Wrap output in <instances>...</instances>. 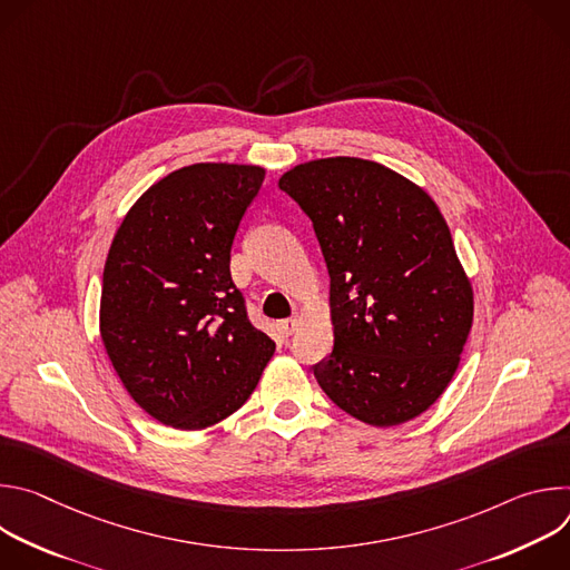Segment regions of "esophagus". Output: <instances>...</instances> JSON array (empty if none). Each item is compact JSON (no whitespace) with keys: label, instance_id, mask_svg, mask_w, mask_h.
<instances>
[{"label":"esophagus","instance_id":"obj_1","mask_svg":"<svg viewBox=\"0 0 570 570\" xmlns=\"http://www.w3.org/2000/svg\"><path fill=\"white\" fill-rule=\"evenodd\" d=\"M297 327H299V320H297V317H286V320L279 322V330H282L286 336H291Z\"/></svg>","mask_w":570,"mask_h":570}]
</instances>
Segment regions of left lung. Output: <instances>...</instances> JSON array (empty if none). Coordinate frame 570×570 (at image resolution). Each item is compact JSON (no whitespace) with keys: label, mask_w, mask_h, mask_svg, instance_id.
<instances>
[{"label":"left lung","mask_w":570,"mask_h":570,"mask_svg":"<svg viewBox=\"0 0 570 570\" xmlns=\"http://www.w3.org/2000/svg\"><path fill=\"white\" fill-rule=\"evenodd\" d=\"M330 271L334 350L313 374L347 415L390 429L426 413L451 383L473 324V288L435 200L361 157L288 169Z\"/></svg>","instance_id":"obj_1"}]
</instances>
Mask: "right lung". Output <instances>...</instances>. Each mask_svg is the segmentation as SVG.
Instances as JSON below:
<instances>
[{"label":"right lung","instance_id":"1","mask_svg":"<svg viewBox=\"0 0 570 570\" xmlns=\"http://www.w3.org/2000/svg\"><path fill=\"white\" fill-rule=\"evenodd\" d=\"M266 169L198 161L148 187L104 268L99 332L144 413L209 429L255 392L275 343L253 327L229 275L236 227Z\"/></svg>","mask_w":570,"mask_h":570}]
</instances>
